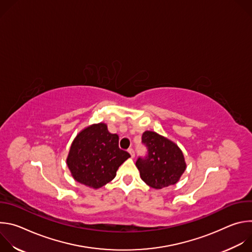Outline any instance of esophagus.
I'll return each instance as SVG.
<instances>
[{
	"label": "esophagus",
	"instance_id": "1",
	"mask_svg": "<svg viewBox=\"0 0 252 252\" xmlns=\"http://www.w3.org/2000/svg\"><path fill=\"white\" fill-rule=\"evenodd\" d=\"M128 153H129V155H130L131 158H134L135 154H134V151H133L132 149H128Z\"/></svg>",
	"mask_w": 252,
	"mask_h": 252
}]
</instances>
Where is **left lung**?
I'll use <instances>...</instances> for the list:
<instances>
[{
    "instance_id": "obj_1",
    "label": "left lung",
    "mask_w": 252,
    "mask_h": 252,
    "mask_svg": "<svg viewBox=\"0 0 252 252\" xmlns=\"http://www.w3.org/2000/svg\"><path fill=\"white\" fill-rule=\"evenodd\" d=\"M141 142L148 154L145 158L139 157L135 165L142 181L157 189L175 185L187 168L181 149L173 141L150 130L142 133Z\"/></svg>"
}]
</instances>
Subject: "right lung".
Masks as SVG:
<instances>
[{"mask_svg":"<svg viewBox=\"0 0 252 252\" xmlns=\"http://www.w3.org/2000/svg\"><path fill=\"white\" fill-rule=\"evenodd\" d=\"M130 155L119 148V135L105 124L92 125L74 139L66 158L71 175L82 185L99 189L115 178Z\"/></svg>","mask_w":252,"mask_h":252,"instance_id":"obj_1","label":"right lung"}]
</instances>
